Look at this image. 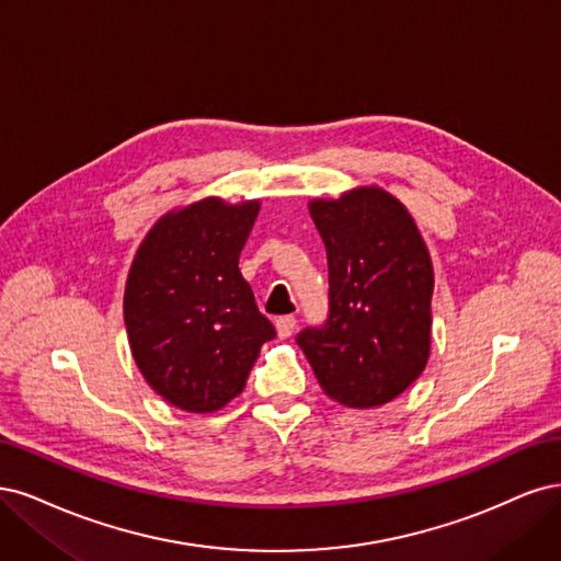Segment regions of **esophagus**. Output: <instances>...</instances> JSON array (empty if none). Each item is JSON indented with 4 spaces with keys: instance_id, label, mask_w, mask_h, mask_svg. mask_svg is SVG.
Returning <instances> with one entry per match:
<instances>
[{
    "instance_id": "esophagus-1",
    "label": "esophagus",
    "mask_w": 561,
    "mask_h": 561,
    "mask_svg": "<svg viewBox=\"0 0 561 561\" xmlns=\"http://www.w3.org/2000/svg\"><path fill=\"white\" fill-rule=\"evenodd\" d=\"M296 317L294 314H286V317H279L277 321H275V327H277V335L284 340V337H288L291 335L294 331H296Z\"/></svg>"
}]
</instances>
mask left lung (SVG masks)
<instances>
[{"instance_id": "8db88e82", "label": "left lung", "mask_w": 561, "mask_h": 561, "mask_svg": "<svg viewBox=\"0 0 561 561\" xmlns=\"http://www.w3.org/2000/svg\"><path fill=\"white\" fill-rule=\"evenodd\" d=\"M310 216L327 244L331 312L298 345L333 401L385 405L424 373L431 354L426 242L405 205L379 186L317 197Z\"/></svg>"}]
</instances>
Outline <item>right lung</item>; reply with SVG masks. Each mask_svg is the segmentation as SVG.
<instances>
[{
  "label": "right lung",
  "instance_id": "right-lung-1",
  "mask_svg": "<svg viewBox=\"0 0 561 561\" xmlns=\"http://www.w3.org/2000/svg\"><path fill=\"white\" fill-rule=\"evenodd\" d=\"M259 209L203 197L160 216L133 259L123 296L133 358L179 410L228 405L275 337L238 267Z\"/></svg>",
  "mask_w": 561,
  "mask_h": 561
}]
</instances>
